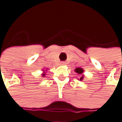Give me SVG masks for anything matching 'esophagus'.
<instances>
[{"label": "esophagus", "instance_id": "34e87169", "mask_svg": "<svg viewBox=\"0 0 122 122\" xmlns=\"http://www.w3.org/2000/svg\"><path fill=\"white\" fill-rule=\"evenodd\" d=\"M61 65H65L66 63V62H65V61H62V62H61Z\"/></svg>", "mask_w": 122, "mask_h": 122}]
</instances>
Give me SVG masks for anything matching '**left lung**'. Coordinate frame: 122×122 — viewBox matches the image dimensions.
Here are the masks:
<instances>
[{
	"mask_svg": "<svg viewBox=\"0 0 122 122\" xmlns=\"http://www.w3.org/2000/svg\"><path fill=\"white\" fill-rule=\"evenodd\" d=\"M75 71L76 73H78L79 75H82V73H83V70L82 68H76L75 70ZM83 75H82V76L80 77V80H83Z\"/></svg>",
	"mask_w": 122,
	"mask_h": 122,
	"instance_id": "1",
	"label": "left lung"
}]
</instances>
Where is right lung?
Wrapping results in <instances>:
<instances>
[{"label": "right lung", "mask_w": 122, "mask_h": 122, "mask_svg": "<svg viewBox=\"0 0 122 122\" xmlns=\"http://www.w3.org/2000/svg\"><path fill=\"white\" fill-rule=\"evenodd\" d=\"M42 75L43 76H44V75H46V74H45V73H43V74H42Z\"/></svg>", "instance_id": "1"}]
</instances>
